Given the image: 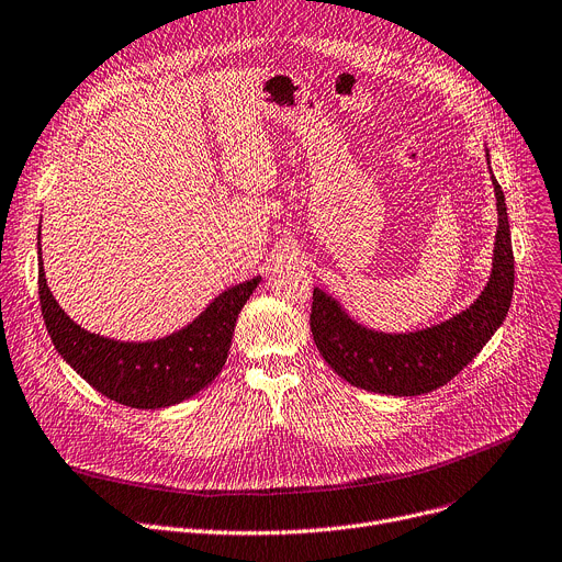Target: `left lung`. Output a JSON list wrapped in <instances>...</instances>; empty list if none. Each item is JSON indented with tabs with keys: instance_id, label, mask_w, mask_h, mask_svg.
Masks as SVG:
<instances>
[{
	"instance_id": "obj_1",
	"label": "left lung",
	"mask_w": 562,
	"mask_h": 562,
	"mask_svg": "<svg viewBox=\"0 0 562 562\" xmlns=\"http://www.w3.org/2000/svg\"><path fill=\"white\" fill-rule=\"evenodd\" d=\"M485 158L491 165V156ZM491 178L499 216L493 273L476 301L454 318L406 334L375 331L352 321L331 295L314 289L312 336L336 375L372 393L423 395L454 380L491 341L508 314L515 282L506 201L497 178Z\"/></svg>"
}]
</instances>
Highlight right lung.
Wrapping results in <instances>:
<instances>
[{
  "instance_id": "1",
  "label": "right lung",
  "mask_w": 562,
  "mask_h": 562,
  "mask_svg": "<svg viewBox=\"0 0 562 562\" xmlns=\"http://www.w3.org/2000/svg\"><path fill=\"white\" fill-rule=\"evenodd\" d=\"M259 280L218 293L199 318L165 339L124 344L74 323L47 286L43 257L37 259V293L54 348L92 389L131 408H162L203 391L226 363L237 316Z\"/></svg>"
}]
</instances>
